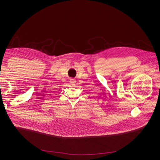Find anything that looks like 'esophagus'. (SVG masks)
<instances>
[{"label":"esophagus","instance_id":"esophagus-1","mask_svg":"<svg viewBox=\"0 0 160 160\" xmlns=\"http://www.w3.org/2000/svg\"><path fill=\"white\" fill-rule=\"evenodd\" d=\"M75 80H72V79H71V80H70V83H71V85H74V83H75Z\"/></svg>","mask_w":160,"mask_h":160}]
</instances>
